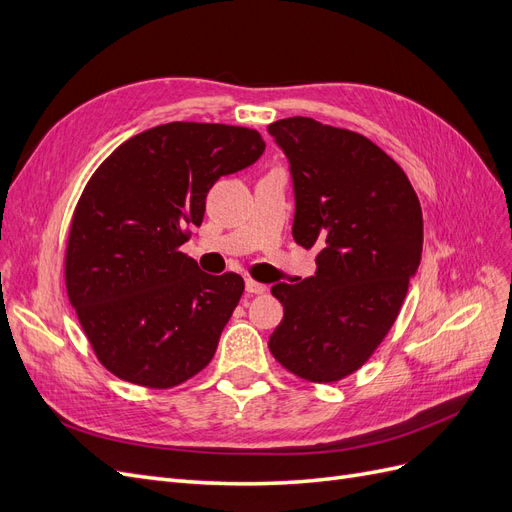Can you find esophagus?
<instances>
[{
    "label": "esophagus",
    "mask_w": 512,
    "mask_h": 512,
    "mask_svg": "<svg viewBox=\"0 0 512 512\" xmlns=\"http://www.w3.org/2000/svg\"><path fill=\"white\" fill-rule=\"evenodd\" d=\"M245 290L250 292V294H262V292L267 290V286L256 282V280H245Z\"/></svg>",
    "instance_id": "1"
}]
</instances>
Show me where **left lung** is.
<instances>
[{
    "label": "left lung",
    "instance_id": "1",
    "mask_svg": "<svg viewBox=\"0 0 512 512\" xmlns=\"http://www.w3.org/2000/svg\"><path fill=\"white\" fill-rule=\"evenodd\" d=\"M269 134L290 162L292 237L318 247L316 275L275 284L284 305L269 350L294 376L337 382L365 365L421 265L423 211L404 170L365 138L309 117Z\"/></svg>",
    "mask_w": 512,
    "mask_h": 512
}]
</instances>
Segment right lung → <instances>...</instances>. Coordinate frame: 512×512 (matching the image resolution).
<instances>
[{"mask_svg": "<svg viewBox=\"0 0 512 512\" xmlns=\"http://www.w3.org/2000/svg\"><path fill=\"white\" fill-rule=\"evenodd\" d=\"M262 151L256 130L173 121L132 136L91 175L70 224L66 288L117 378L170 389L213 359L243 277L203 273L179 247L203 222L213 183Z\"/></svg>", "mask_w": 512, "mask_h": 512, "instance_id": "obj_1", "label": "right lung"}]
</instances>
